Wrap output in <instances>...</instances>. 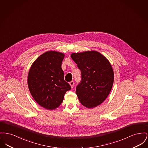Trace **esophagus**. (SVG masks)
Returning a JSON list of instances; mask_svg holds the SVG:
<instances>
[{
	"label": "esophagus",
	"instance_id": "esophagus-1",
	"mask_svg": "<svg viewBox=\"0 0 148 148\" xmlns=\"http://www.w3.org/2000/svg\"><path fill=\"white\" fill-rule=\"evenodd\" d=\"M70 86H71V88H73V87H74V82L73 81H71V82H70L69 83Z\"/></svg>",
	"mask_w": 148,
	"mask_h": 148
}]
</instances>
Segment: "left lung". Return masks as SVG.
Masks as SVG:
<instances>
[{
    "instance_id": "obj_1",
    "label": "left lung",
    "mask_w": 148,
    "mask_h": 148,
    "mask_svg": "<svg viewBox=\"0 0 148 148\" xmlns=\"http://www.w3.org/2000/svg\"><path fill=\"white\" fill-rule=\"evenodd\" d=\"M71 58L81 71V82L76 88L80 102L89 108L101 104L113 86L114 74L110 62L96 51L73 53Z\"/></svg>"
}]
</instances>
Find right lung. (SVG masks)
<instances>
[{"label":"right lung","instance_id":"1","mask_svg":"<svg viewBox=\"0 0 148 148\" xmlns=\"http://www.w3.org/2000/svg\"><path fill=\"white\" fill-rule=\"evenodd\" d=\"M64 58L61 52H45L34 62L28 72L27 83L31 95L38 104L49 110L58 107L66 92L71 89L61 69Z\"/></svg>","mask_w":148,"mask_h":148}]
</instances>
